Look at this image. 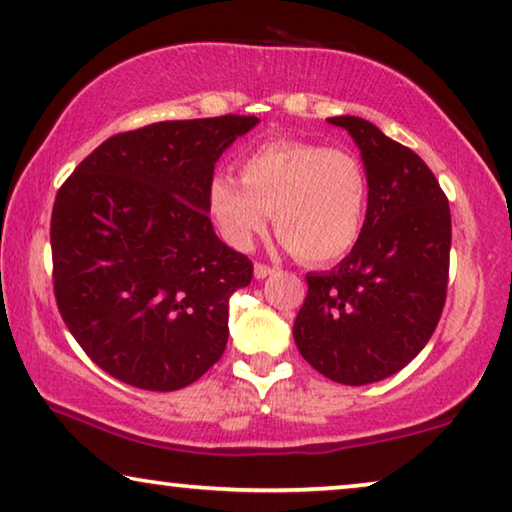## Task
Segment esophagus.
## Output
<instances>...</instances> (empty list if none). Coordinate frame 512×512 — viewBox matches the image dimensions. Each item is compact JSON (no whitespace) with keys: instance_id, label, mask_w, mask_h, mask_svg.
<instances>
[{"instance_id":"1","label":"esophagus","mask_w":512,"mask_h":512,"mask_svg":"<svg viewBox=\"0 0 512 512\" xmlns=\"http://www.w3.org/2000/svg\"><path fill=\"white\" fill-rule=\"evenodd\" d=\"M272 272H274V267L265 265V263H256V265H254V277H256V279H265V277H270Z\"/></svg>"}]
</instances>
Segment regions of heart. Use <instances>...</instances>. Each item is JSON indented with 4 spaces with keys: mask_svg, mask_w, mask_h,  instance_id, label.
Wrapping results in <instances>:
<instances>
[{
    "mask_svg": "<svg viewBox=\"0 0 512 512\" xmlns=\"http://www.w3.org/2000/svg\"><path fill=\"white\" fill-rule=\"evenodd\" d=\"M368 180L355 155L309 141H267L217 174L208 208L224 240L249 249L272 222L304 263H332L357 245L366 222Z\"/></svg>",
    "mask_w": 512,
    "mask_h": 512,
    "instance_id": "heart-1",
    "label": "heart"
}]
</instances>
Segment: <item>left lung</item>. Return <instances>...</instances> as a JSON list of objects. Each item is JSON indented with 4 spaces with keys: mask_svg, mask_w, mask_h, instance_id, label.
<instances>
[{
    "mask_svg": "<svg viewBox=\"0 0 512 512\" xmlns=\"http://www.w3.org/2000/svg\"><path fill=\"white\" fill-rule=\"evenodd\" d=\"M361 151L366 222L334 270L306 274L293 336L329 380L359 387L398 373L435 332L446 302L451 210L428 164L371 121L334 116Z\"/></svg>",
    "mask_w": 512,
    "mask_h": 512,
    "instance_id": "1",
    "label": "left lung"
}]
</instances>
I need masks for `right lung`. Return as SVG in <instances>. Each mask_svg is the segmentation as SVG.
<instances>
[{
	"instance_id": "add662e5",
	"label": "right lung",
	"mask_w": 512,
	"mask_h": 512,
	"mask_svg": "<svg viewBox=\"0 0 512 512\" xmlns=\"http://www.w3.org/2000/svg\"><path fill=\"white\" fill-rule=\"evenodd\" d=\"M256 116L162 121L84 157L52 208L54 297L70 334L130 387L176 391L224 355L254 265L208 217L215 162Z\"/></svg>"
}]
</instances>
